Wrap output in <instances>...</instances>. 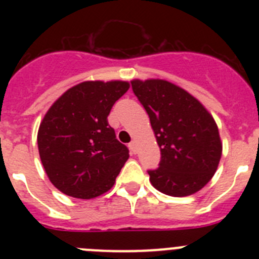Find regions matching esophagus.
I'll return each mask as SVG.
<instances>
[{"instance_id": "esophagus-1", "label": "esophagus", "mask_w": 259, "mask_h": 259, "mask_svg": "<svg viewBox=\"0 0 259 259\" xmlns=\"http://www.w3.org/2000/svg\"><path fill=\"white\" fill-rule=\"evenodd\" d=\"M128 146H130V149H131L132 153H136V141H132Z\"/></svg>"}]
</instances>
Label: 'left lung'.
Returning <instances> with one entry per match:
<instances>
[{
	"label": "left lung",
	"mask_w": 259,
	"mask_h": 259,
	"mask_svg": "<svg viewBox=\"0 0 259 259\" xmlns=\"http://www.w3.org/2000/svg\"><path fill=\"white\" fill-rule=\"evenodd\" d=\"M132 91L149 115L161 149L157 170H149L155 189L184 197L211 180L222 157L218 125L197 98L162 79L131 81Z\"/></svg>",
	"instance_id": "left-lung-1"
}]
</instances>
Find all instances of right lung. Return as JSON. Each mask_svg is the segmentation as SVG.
Segmentation results:
<instances>
[{"label":"right lung","instance_id":"add662e5","mask_svg":"<svg viewBox=\"0 0 259 259\" xmlns=\"http://www.w3.org/2000/svg\"><path fill=\"white\" fill-rule=\"evenodd\" d=\"M128 81H83L66 91L40 123L37 145L52 184L62 193L89 200L109 191L128 159L107 122Z\"/></svg>","mask_w":259,"mask_h":259}]
</instances>
